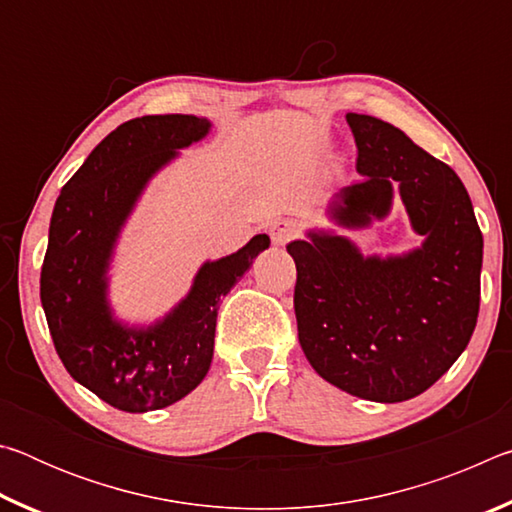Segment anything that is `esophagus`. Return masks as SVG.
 I'll return each instance as SVG.
<instances>
[{
    "label": "esophagus",
    "instance_id": "obj_1",
    "mask_svg": "<svg viewBox=\"0 0 512 512\" xmlns=\"http://www.w3.org/2000/svg\"><path fill=\"white\" fill-rule=\"evenodd\" d=\"M298 232H300L298 223H296V221H291V219L275 221V223L271 225V239H273V244H275V246H284V244H289L291 239H296V237H298Z\"/></svg>",
    "mask_w": 512,
    "mask_h": 512
}]
</instances>
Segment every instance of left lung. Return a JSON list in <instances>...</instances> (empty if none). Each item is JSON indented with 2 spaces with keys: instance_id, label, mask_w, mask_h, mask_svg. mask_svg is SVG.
Wrapping results in <instances>:
<instances>
[{
  "instance_id": "8db88e82",
  "label": "left lung",
  "mask_w": 512,
  "mask_h": 512,
  "mask_svg": "<svg viewBox=\"0 0 512 512\" xmlns=\"http://www.w3.org/2000/svg\"><path fill=\"white\" fill-rule=\"evenodd\" d=\"M359 180L329 203L333 228L287 246L298 280V341L320 377L354 397L395 404L427 391L470 343L481 300L483 237L461 178L370 115H345ZM400 197L423 244L363 256L339 229L383 220Z\"/></svg>"
}]
</instances>
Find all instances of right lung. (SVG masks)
Masks as SVG:
<instances>
[{
  "mask_svg": "<svg viewBox=\"0 0 512 512\" xmlns=\"http://www.w3.org/2000/svg\"><path fill=\"white\" fill-rule=\"evenodd\" d=\"M212 121L146 115L117 126L69 178L54 205L40 300L56 352L81 386L126 413L158 411L205 379L221 298L271 246L255 235L207 259L192 287L153 323H128L110 302V271L128 219L158 173L205 140Z\"/></svg>",
  "mask_w": 512,
  "mask_h": 512,
  "instance_id": "right-lung-1",
  "label": "right lung"
}]
</instances>
